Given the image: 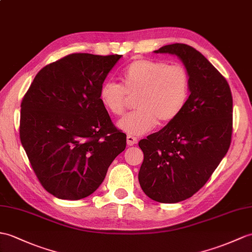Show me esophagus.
Instances as JSON below:
<instances>
[{
  "label": "esophagus",
  "instance_id": "esophagus-1",
  "mask_svg": "<svg viewBox=\"0 0 252 252\" xmlns=\"http://www.w3.org/2000/svg\"><path fill=\"white\" fill-rule=\"evenodd\" d=\"M137 142H138V138L137 137H134L132 135H127L126 136V144H127V146H133V145L137 144Z\"/></svg>",
  "mask_w": 252,
  "mask_h": 252
}]
</instances>
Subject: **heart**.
I'll list each match as a JSON object with an SVG mask.
<instances>
[{
    "label": "heart",
    "instance_id": "b5f03b06",
    "mask_svg": "<svg viewBox=\"0 0 252 252\" xmlns=\"http://www.w3.org/2000/svg\"><path fill=\"white\" fill-rule=\"evenodd\" d=\"M122 85L112 80L99 87L98 98L109 114L121 116L128 97L134 98L136 112L117 124L128 135H142L159 121L167 125L183 113L189 99V75L180 64L161 60H134L124 69Z\"/></svg>",
    "mask_w": 252,
    "mask_h": 252
}]
</instances>
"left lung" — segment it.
I'll list each match as a JSON object with an SVG mask.
<instances>
[{
    "mask_svg": "<svg viewBox=\"0 0 252 252\" xmlns=\"http://www.w3.org/2000/svg\"><path fill=\"white\" fill-rule=\"evenodd\" d=\"M154 52L176 56L183 62L190 95L176 119L139 140L144 161L138 180L151 200L178 203L206 184L229 150L232 93L223 76L193 47L172 44Z\"/></svg>",
    "mask_w": 252,
    "mask_h": 252,
    "instance_id": "obj_1",
    "label": "left lung"
}]
</instances>
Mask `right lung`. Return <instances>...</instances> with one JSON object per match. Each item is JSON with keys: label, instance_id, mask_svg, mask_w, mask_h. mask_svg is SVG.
Segmentation results:
<instances>
[{"label": "right lung", "instance_id": "1", "mask_svg": "<svg viewBox=\"0 0 252 252\" xmlns=\"http://www.w3.org/2000/svg\"><path fill=\"white\" fill-rule=\"evenodd\" d=\"M121 56L72 54L43 67L21 103L20 139L34 173L50 194L89 196L126 149L99 102V87Z\"/></svg>", "mask_w": 252, "mask_h": 252}]
</instances>
